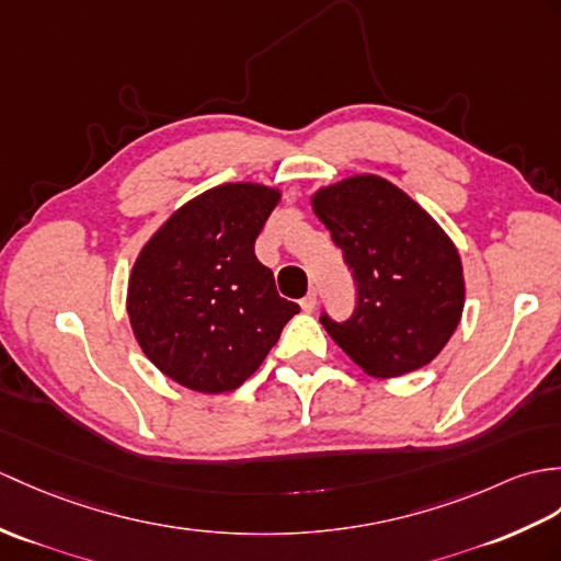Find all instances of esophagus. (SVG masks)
<instances>
[{"label":"esophagus","mask_w":561,"mask_h":561,"mask_svg":"<svg viewBox=\"0 0 561 561\" xmlns=\"http://www.w3.org/2000/svg\"><path fill=\"white\" fill-rule=\"evenodd\" d=\"M316 306H318V291L312 289V291H308V294L301 298V308H304L306 312H310V310H316Z\"/></svg>","instance_id":"esophagus-1"}]
</instances>
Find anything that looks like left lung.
<instances>
[{
	"label": "left lung",
	"mask_w": 561,
	"mask_h": 561,
	"mask_svg": "<svg viewBox=\"0 0 561 561\" xmlns=\"http://www.w3.org/2000/svg\"><path fill=\"white\" fill-rule=\"evenodd\" d=\"M356 282L346 320L320 322L358 368L399 377L433 360L457 330L463 272L437 221L389 181L363 174L312 198Z\"/></svg>",
	"instance_id": "8db88e82"
}]
</instances>
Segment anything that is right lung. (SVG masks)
I'll return each mask as SVG.
<instances>
[{
    "label": "right lung",
    "instance_id": "obj_1",
    "mask_svg": "<svg viewBox=\"0 0 561 561\" xmlns=\"http://www.w3.org/2000/svg\"><path fill=\"white\" fill-rule=\"evenodd\" d=\"M279 193L225 184L186 203L140 251L128 318L154 366L193 392L241 387L298 310L255 257Z\"/></svg>",
    "mask_w": 561,
    "mask_h": 561
}]
</instances>
